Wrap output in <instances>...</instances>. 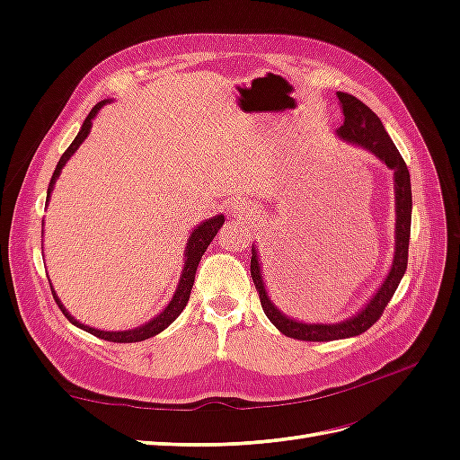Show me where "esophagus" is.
I'll list each match as a JSON object with an SVG mask.
<instances>
[{
    "label": "esophagus",
    "mask_w": 460,
    "mask_h": 460,
    "mask_svg": "<svg viewBox=\"0 0 460 460\" xmlns=\"http://www.w3.org/2000/svg\"><path fill=\"white\" fill-rule=\"evenodd\" d=\"M232 218L238 222V225H252V220H255V207L249 205L245 201H234L230 207Z\"/></svg>",
    "instance_id": "1"
}]
</instances>
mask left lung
Returning a JSON list of instances; mask_svg holds the SVG:
<instances>
[{"mask_svg": "<svg viewBox=\"0 0 460 460\" xmlns=\"http://www.w3.org/2000/svg\"><path fill=\"white\" fill-rule=\"evenodd\" d=\"M340 107L343 113V124L336 130V136L341 142L370 151L376 159H380L389 171H394V190H395V252L392 267L384 278L382 286L376 289V294L368 299V303L357 314L349 316L341 323H303L288 314L272 303L267 286L262 280L261 261L257 247H252V276L255 288L259 291L261 305L264 314L269 316L270 323L280 330L284 336L303 340V341H332L355 338L358 333L367 332L376 320H378L392 301L395 289L405 276L407 261H409V238H411V215H412V193H411V176L405 161L397 151L392 137L385 132L382 120L376 117L372 111L357 100L355 95L338 92Z\"/></svg>", "mask_w": 460, "mask_h": 460, "instance_id": "8db88e82", "label": "left lung"}]
</instances>
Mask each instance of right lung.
Masks as SVG:
<instances>
[{
    "mask_svg": "<svg viewBox=\"0 0 460 460\" xmlns=\"http://www.w3.org/2000/svg\"><path fill=\"white\" fill-rule=\"evenodd\" d=\"M107 103H111V100L100 102V103H97V105L90 111V115L86 117L84 124H82L80 132H78L76 137H75V142H73L71 146H68V149L61 155L58 166H55V172H53V176H51V182H49V186H48L46 205L49 203L53 186H55V182H58V178H59V174H61V171H63V166L68 163V159H71V157L75 155L76 149L82 146V142L86 140L90 130H92V120L95 119L97 113H100V109H102L103 105H107ZM222 225H225V215H217V217H211V218L203 220L201 225H198L196 228L191 230L190 238H188V243H186V249H184V269H182V274H180V280H178V286H176V291H174L172 299L169 301V305H166V307H164L157 316H153V318L149 320V323H146V324H142V326L132 328V330H119V332H107V330H97V328L86 326V324L78 323V320L65 309V305L61 303V299L58 297V294H55V289H53V286H51V282H49L51 294H53L55 301H58V305H59V309L63 311V314L68 318V323L78 326L80 330H84V332L92 333V336H95V338H102V340H107V341H115V343H134V341H144V340H147V338L157 336V333H161L164 328H169V326L174 323V320L180 316V313L184 311V307L188 305V299H190V294H191L193 280H196L198 264H199L203 253L207 252L208 243L213 242V238L217 235V232L220 230ZM41 234H44V230H41Z\"/></svg>",
    "mask_w": 460,
    "mask_h": 460,
    "instance_id": "add662e5",
    "label": "right lung"
}]
</instances>
